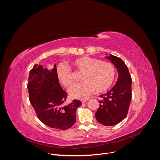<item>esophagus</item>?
I'll list each match as a JSON object with an SVG mask.
<instances>
[{
    "label": "esophagus",
    "mask_w": 160,
    "mask_h": 160,
    "mask_svg": "<svg viewBox=\"0 0 160 160\" xmlns=\"http://www.w3.org/2000/svg\"><path fill=\"white\" fill-rule=\"evenodd\" d=\"M87 101V99H82V100H81V102H82V103H84V102H85Z\"/></svg>",
    "instance_id": "obj_1"
}]
</instances>
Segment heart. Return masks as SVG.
I'll list each match as a JSON object with an SVG mask.
<instances>
[{
    "label": "heart",
    "mask_w": 160,
    "mask_h": 160,
    "mask_svg": "<svg viewBox=\"0 0 160 160\" xmlns=\"http://www.w3.org/2000/svg\"><path fill=\"white\" fill-rule=\"evenodd\" d=\"M72 65L76 72H82L81 79L83 80L70 88L69 94L73 98L87 99L95 89L97 92H104L115 81L116 70L111 62L83 56L73 61ZM56 73L59 82L64 87L69 88L72 85L73 74L69 67L59 64Z\"/></svg>",
    "instance_id": "obj_1"
}]
</instances>
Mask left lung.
I'll return each mask as SVG.
<instances>
[{
	"label": "left lung",
	"instance_id": "8db88e82",
	"mask_svg": "<svg viewBox=\"0 0 160 160\" xmlns=\"http://www.w3.org/2000/svg\"><path fill=\"white\" fill-rule=\"evenodd\" d=\"M115 66L118 78L114 86L106 94L100 96L99 108L95 113L97 120L106 126L115 125L127 115L132 99V78L124 61L112 54L105 56Z\"/></svg>",
	"mask_w": 160,
	"mask_h": 160
}]
</instances>
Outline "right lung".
<instances>
[{"mask_svg": "<svg viewBox=\"0 0 160 160\" xmlns=\"http://www.w3.org/2000/svg\"><path fill=\"white\" fill-rule=\"evenodd\" d=\"M56 64L52 70L35 64L30 72L28 89L30 101L39 120L52 128L67 130L76 122L79 100L63 106L67 94L57 78Z\"/></svg>", "mask_w": 160, "mask_h": 160, "instance_id": "right-lung-1", "label": "right lung"}]
</instances>
